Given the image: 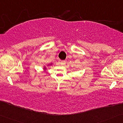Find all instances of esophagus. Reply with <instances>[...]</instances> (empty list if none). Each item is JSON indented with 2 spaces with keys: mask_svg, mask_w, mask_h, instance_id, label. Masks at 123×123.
Returning a JSON list of instances; mask_svg holds the SVG:
<instances>
[{
  "mask_svg": "<svg viewBox=\"0 0 123 123\" xmlns=\"http://www.w3.org/2000/svg\"><path fill=\"white\" fill-rule=\"evenodd\" d=\"M65 63H66L65 60H62V61H61V62H60V64H61L62 65H65Z\"/></svg>",
  "mask_w": 123,
  "mask_h": 123,
  "instance_id": "34e87169",
  "label": "esophagus"
}]
</instances>
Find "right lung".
<instances>
[{
	"label": "right lung",
	"mask_w": 123,
	"mask_h": 123,
	"mask_svg": "<svg viewBox=\"0 0 123 123\" xmlns=\"http://www.w3.org/2000/svg\"><path fill=\"white\" fill-rule=\"evenodd\" d=\"M53 64V63H49V64H47V67H49V66H50V65H52ZM47 67H46V66H44V67H43V72L46 73V71H47Z\"/></svg>",
	"instance_id": "1"
}]
</instances>
